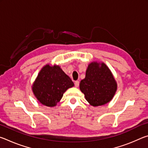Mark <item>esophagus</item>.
<instances>
[{"instance_id": "obj_1", "label": "esophagus", "mask_w": 148, "mask_h": 148, "mask_svg": "<svg viewBox=\"0 0 148 148\" xmlns=\"http://www.w3.org/2000/svg\"><path fill=\"white\" fill-rule=\"evenodd\" d=\"M79 81H76L74 82V85H75V87H77L79 86Z\"/></svg>"}]
</instances>
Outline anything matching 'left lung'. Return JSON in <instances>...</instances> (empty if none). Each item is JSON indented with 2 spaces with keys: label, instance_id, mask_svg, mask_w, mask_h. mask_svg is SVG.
Returning a JSON list of instances; mask_svg holds the SVG:
<instances>
[{
  "label": "left lung",
  "instance_id": "obj_1",
  "mask_svg": "<svg viewBox=\"0 0 148 148\" xmlns=\"http://www.w3.org/2000/svg\"><path fill=\"white\" fill-rule=\"evenodd\" d=\"M113 74L104 62H92L87 67L86 77L80 82L79 89L87 101L93 106L107 104L117 91Z\"/></svg>",
  "mask_w": 148,
  "mask_h": 148
}]
</instances>
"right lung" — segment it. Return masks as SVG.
Here are the masks:
<instances>
[{"label":"right lung","mask_w":148,"mask_h":148,"mask_svg":"<svg viewBox=\"0 0 148 148\" xmlns=\"http://www.w3.org/2000/svg\"><path fill=\"white\" fill-rule=\"evenodd\" d=\"M74 86L71 77L59 66L46 64L38 73L32 90L42 104L53 107L61 101L64 92Z\"/></svg>","instance_id":"add662e5"}]
</instances>
